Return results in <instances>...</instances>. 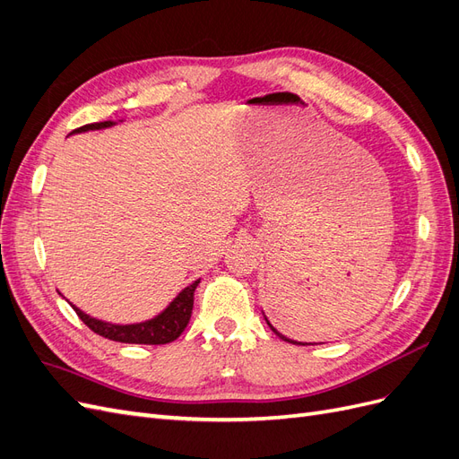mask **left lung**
Masks as SVG:
<instances>
[{
  "label": "left lung",
  "mask_w": 459,
  "mask_h": 459,
  "mask_svg": "<svg viewBox=\"0 0 459 459\" xmlns=\"http://www.w3.org/2000/svg\"><path fill=\"white\" fill-rule=\"evenodd\" d=\"M262 314H264V312H262ZM264 319H266V324L270 325V329H272V331L275 333V335H277V337H280V339H283V341H287V342H290V344H308V342H297V341H293V339H287L285 335H281V333H280V331H277V329H275V327H273V325H272V324L268 322V317H266V316H264Z\"/></svg>",
  "instance_id": "obj_1"
}]
</instances>
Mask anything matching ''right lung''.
Listing matches in <instances>:
<instances>
[{
  "instance_id": "add662e5",
  "label": "right lung",
  "mask_w": 459,
  "mask_h": 459,
  "mask_svg": "<svg viewBox=\"0 0 459 459\" xmlns=\"http://www.w3.org/2000/svg\"><path fill=\"white\" fill-rule=\"evenodd\" d=\"M115 124L118 122L105 120V122L86 124V126L74 130L73 134L105 130V128L115 126ZM199 281L201 280L193 281L191 285L179 290L176 299L160 314H157L151 319H145V322H140V324H110L86 314L84 310L74 307L73 302L71 307L74 308V312L78 314L82 322H84L93 333H97V335H101L105 339L117 341V342H128V344H166V342L176 341L187 327L191 310H193V293H195Z\"/></svg>"
}]
</instances>
